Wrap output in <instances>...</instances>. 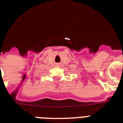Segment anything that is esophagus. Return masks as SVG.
Returning <instances> with one entry per match:
<instances>
[{
	"mask_svg": "<svg viewBox=\"0 0 123 123\" xmlns=\"http://www.w3.org/2000/svg\"><path fill=\"white\" fill-rule=\"evenodd\" d=\"M60 66V64L57 63V66Z\"/></svg>",
	"mask_w": 123,
	"mask_h": 123,
	"instance_id": "obj_1",
	"label": "esophagus"
}]
</instances>
